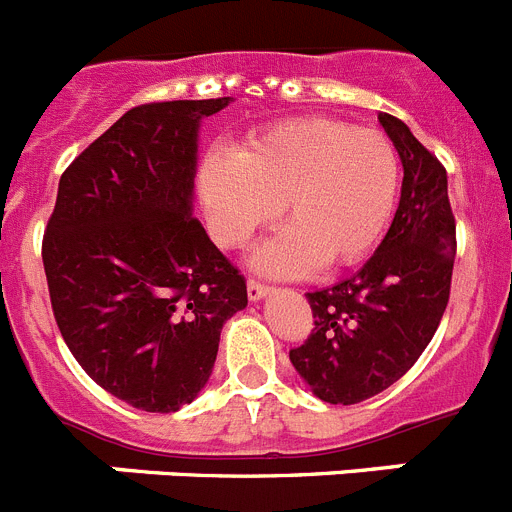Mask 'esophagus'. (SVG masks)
<instances>
[{
	"mask_svg": "<svg viewBox=\"0 0 512 512\" xmlns=\"http://www.w3.org/2000/svg\"><path fill=\"white\" fill-rule=\"evenodd\" d=\"M246 289H248V300H251V302L264 300V297L269 295V292H271V287H266V284L256 282V279H248Z\"/></svg>",
	"mask_w": 512,
	"mask_h": 512,
	"instance_id": "1",
	"label": "esophagus"
}]
</instances>
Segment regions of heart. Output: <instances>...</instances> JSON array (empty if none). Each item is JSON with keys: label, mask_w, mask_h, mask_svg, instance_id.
I'll return each instance as SVG.
<instances>
[{"label": "heart", "mask_w": 512, "mask_h": 512, "mask_svg": "<svg viewBox=\"0 0 512 512\" xmlns=\"http://www.w3.org/2000/svg\"><path fill=\"white\" fill-rule=\"evenodd\" d=\"M397 189L392 140L330 117L277 122L235 153L207 156L200 171L207 223L223 246H243L282 205L289 225L251 256L253 269L269 277L364 259L390 225Z\"/></svg>", "instance_id": "obj_1"}]
</instances>
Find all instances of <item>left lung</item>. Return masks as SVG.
<instances>
[{
	"mask_svg": "<svg viewBox=\"0 0 512 512\" xmlns=\"http://www.w3.org/2000/svg\"><path fill=\"white\" fill-rule=\"evenodd\" d=\"M379 122L405 174L395 220L354 277L307 292L315 328L289 351L312 395L330 405H356L395 384L449 305L456 223L446 169L405 122L387 112Z\"/></svg>",
	"mask_w": 512,
	"mask_h": 512,
	"instance_id": "8db88e82",
	"label": "left lung"
}]
</instances>
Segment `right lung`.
<instances>
[{"mask_svg":"<svg viewBox=\"0 0 512 512\" xmlns=\"http://www.w3.org/2000/svg\"><path fill=\"white\" fill-rule=\"evenodd\" d=\"M230 97L128 110L58 182L43 266L63 341L94 382L146 413L207 384L246 279L194 212L200 125Z\"/></svg>","mask_w":512,"mask_h":512,"instance_id":"right-lung-1","label":"right lung"}]
</instances>
